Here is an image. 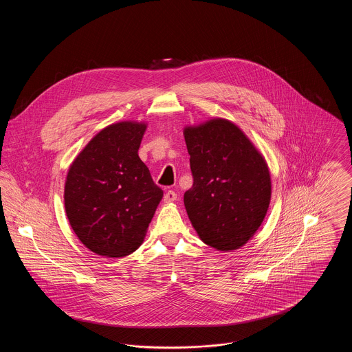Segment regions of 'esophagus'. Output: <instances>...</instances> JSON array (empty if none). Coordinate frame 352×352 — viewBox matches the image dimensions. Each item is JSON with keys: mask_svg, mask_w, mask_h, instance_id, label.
Here are the masks:
<instances>
[{"mask_svg": "<svg viewBox=\"0 0 352 352\" xmlns=\"http://www.w3.org/2000/svg\"><path fill=\"white\" fill-rule=\"evenodd\" d=\"M177 199V194H175V191H173V190H168L165 192V195H164V201H166V203H170V201H174Z\"/></svg>", "mask_w": 352, "mask_h": 352, "instance_id": "34e87169", "label": "esophagus"}]
</instances>
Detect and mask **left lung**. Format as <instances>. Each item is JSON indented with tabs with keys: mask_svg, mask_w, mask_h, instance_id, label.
I'll return each mask as SVG.
<instances>
[{
	"mask_svg": "<svg viewBox=\"0 0 352 352\" xmlns=\"http://www.w3.org/2000/svg\"><path fill=\"white\" fill-rule=\"evenodd\" d=\"M184 140L194 179L184 192L187 215L207 245L236 250L267 215L268 166L245 134L227 120L186 128Z\"/></svg>",
	"mask_w": 352,
	"mask_h": 352,
	"instance_id": "1",
	"label": "left lung"
}]
</instances>
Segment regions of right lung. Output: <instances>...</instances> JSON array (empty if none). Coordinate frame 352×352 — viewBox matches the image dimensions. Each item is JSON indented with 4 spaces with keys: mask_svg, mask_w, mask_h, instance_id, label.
Masks as SVG:
<instances>
[{
    "mask_svg": "<svg viewBox=\"0 0 352 352\" xmlns=\"http://www.w3.org/2000/svg\"><path fill=\"white\" fill-rule=\"evenodd\" d=\"M146 125L118 122L95 135L68 170L65 206L84 245L107 257L135 251L164 191L138 149Z\"/></svg>",
    "mask_w": 352,
    "mask_h": 352,
    "instance_id": "obj_1",
    "label": "right lung"
}]
</instances>
